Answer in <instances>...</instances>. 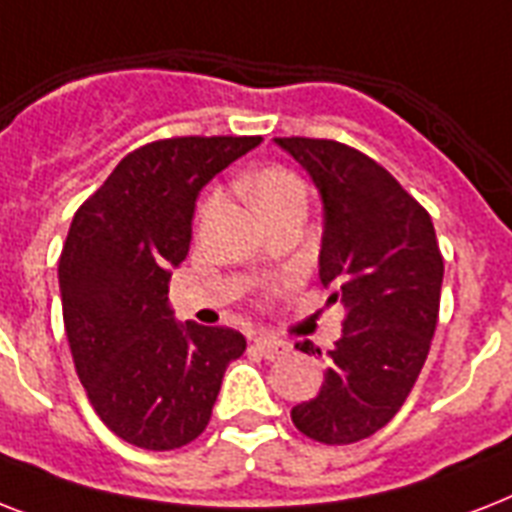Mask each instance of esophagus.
<instances>
[{
  "mask_svg": "<svg viewBox=\"0 0 512 512\" xmlns=\"http://www.w3.org/2000/svg\"><path fill=\"white\" fill-rule=\"evenodd\" d=\"M255 348L263 353L268 361H279V358H287L289 350H292V345L284 340H276V337H255Z\"/></svg>",
  "mask_w": 512,
  "mask_h": 512,
  "instance_id": "esophagus-1",
  "label": "esophagus"
}]
</instances>
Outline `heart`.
Listing matches in <instances>:
<instances>
[{"label": "heart", "mask_w": 512, "mask_h": 512, "mask_svg": "<svg viewBox=\"0 0 512 512\" xmlns=\"http://www.w3.org/2000/svg\"><path fill=\"white\" fill-rule=\"evenodd\" d=\"M239 188L265 220L284 215L289 209H305V204H308V188H305L303 177L289 167H281V164H271V167L252 172L241 180ZM212 207H215V196L204 201L201 217H207Z\"/></svg>", "instance_id": "b5f03b06"}]
</instances>
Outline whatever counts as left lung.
<instances>
[{
  "instance_id": "left-lung-1",
  "label": "left lung",
  "mask_w": 512,
  "mask_h": 512,
  "mask_svg": "<svg viewBox=\"0 0 512 512\" xmlns=\"http://www.w3.org/2000/svg\"><path fill=\"white\" fill-rule=\"evenodd\" d=\"M324 201L319 279L342 303L319 396L292 409L300 433L356 444L385 428L412 393L438 324L444 257L420 201L385 167L337 140L276 138ZM303 353L321 350L297 342Z\"/></svg>"
}]
</instances>
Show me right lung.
<instances>
[{"mask_svg": "<svg viewBox=\"0 0 512 512\" xmlns=\"http://www.w3.org/2000/svg\"><path fill=\"white\" fill-rule=\"evenodd\" d=\"M260 138H167L140 146L76 209L58 263L79 380L108 430L170 452L207 428L241 332L175 321L172 268L191 247L204 185Z\"/></svg>", "mask_w": 512, "mask_h": 512, "instance_id": "obj_1", "label": "right lung"}]
</instances>
